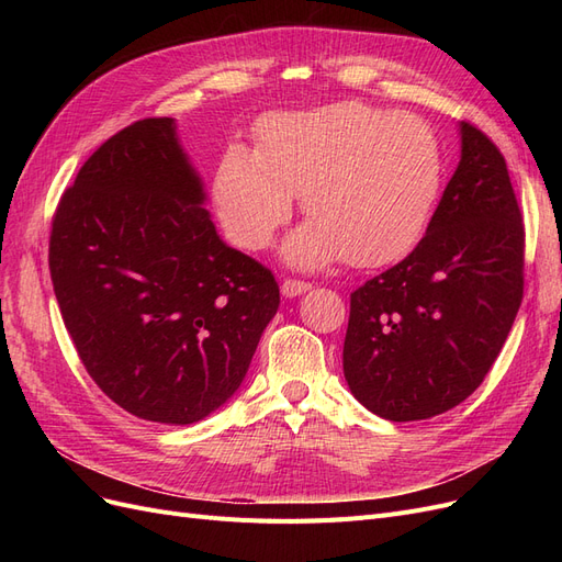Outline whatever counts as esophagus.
Instances as JSON below:
<instances>
[{
    "label": "esophagus",
    "instance_id": "34e87169",
    "mask_svg": "<svg viewBox=\"0 0 562 562\" xmlns=\"http://www.w3.org/2000/svg\"><path fill=\"white\" fill-rule=\"evenodd\" d=\"M310 288H312V283H307V281L285 279V281L281 283V293H283L285 297H297V295H302V293H307Z\"/></svg>",
    "mask_w": 562,
    "mask_h": 562
}]
</instances>
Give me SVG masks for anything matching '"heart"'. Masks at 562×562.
I'll return each mask as SVG.
<instances>
[{
	"mask_svg": "<svg viewBox=\"0 0 562 562\" xmlns=\"http://www.w3.org/2000/svg\"><path fill=\"white\" fill-rule=\"evenodd\" d=\"M443 176V147L424 119L335 103L267 116L255 151L227 147L213 176V201L229 239L262 250L300 196L312 223L285 244L288 260L384 267L422 241Z\"/></svg>",
	"mask_w": 562,
	"mask_h": 562,
	"instance_id": "1",
	"label": "heart"
}]
</instances>
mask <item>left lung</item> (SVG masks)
<instances>
[{
  "label": "left lung",
  "mask_w": 562,
  "mask_h": 562,
  "mask_svg": "<svg viewBox=\"0 0 562 562\" xmlns=\"http://www.w3.org/2000/svg\"><path fill=\"white\" fill-rule=\"evenodd\" d=\"M462 159L417 248L351 293L342 366L356 401L429 419L481 386L522 300L525 227L497 145L459 124Z\"/></svg>",
  "instance_id": "1"
}]
</instances>
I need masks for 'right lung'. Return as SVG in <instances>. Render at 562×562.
<instances>
[{"mask_svg":"<svg viewBox=\"0 0 562 562\" xmlns=\"http://www.w3.org/2000/svg\"><path fill=\"white\" fill-rule=\"evenodd\" d=\"M171 116L100 145L50 223L48 269L79 359L126 413L192 424L244 382L274 274L220 239Z\"/></svg>","mask_w":562,"mask_h":562,"instance_id":"1","label":"right lung"}]
</instances>
